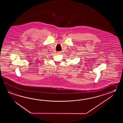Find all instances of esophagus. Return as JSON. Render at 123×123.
Masks as SVG:
<instances>
[{
    "label": "esophagus",
    "mask_w": 123,
    "mask_h": 123,
    "mask_svg": "<svg viewBox=\"0 0 123 123\" xmlns=\"http://www.w3.org/2000/svg\"><path fill=\"white\" fill-rule=\"evenodd\" d=\"M58 54H61V52H60V51H59V52H58Z\"/></svg>",
    "instance_id": "obj_1"
}]
</instances>
